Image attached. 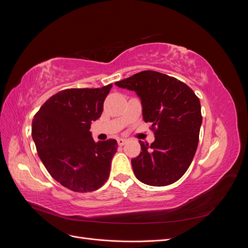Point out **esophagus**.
Listing matches in <instances>:
<instances>
[{"mask_svg":"<svg viewBox=\"0 0 248 248\" xmlns=\"http://www.w3.org/2000/svg\"><path fill=\"white\" fill-rule=\"evenodd\" d=\"M126 142H127V140H124V139H119V140H118V145L121 146V147L124 146V145L126 144Z\"/></svg>","mask_w":248,"mask_h":248,"instance_id":"34e87169","label":"esophagus"}]
</instances>
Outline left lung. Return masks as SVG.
Wrapping results in <instances>:
<instances>
[{"instance_id": "left-lung-1", "label": "left lung", "mask_w": 248, "mask_h": 248, "mask_svg": "<svg viewBox=\"0 0 248 248\" xmlns=\"http://www.w3.org/2000/svg\"><path fill=\"white\" fill-rule=\"evenodd\" d=\"M136 91L142 117L151 122L155 140H140L141 152L131 159L140 182L167 186L181 178L196 154L202 125L199 97L183 81L153 70H145L115 82Z\"/></svg>"}]
</instances>
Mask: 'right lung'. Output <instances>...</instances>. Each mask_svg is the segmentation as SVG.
I'll return each mask as SVG.
<instances>
[{"mask_svg": "<svg viewBox=\"0 0 248 248\" xmlns=\"http://www.w3.org/2000/svg\"><path fill=\"white\" fill-rule=\"evenodd\" d=\"M111 87L63 90L34 116L32 137L41 161L56 181L72 191H94L108 179L118 142H96L90 128L100 118Z\"/></svg>", "mask_w": 248, "mask_h": 248, "instance_id": "right-lung-1", "label": "right lung"}]
</instances>
